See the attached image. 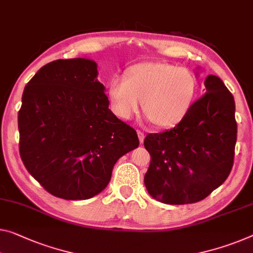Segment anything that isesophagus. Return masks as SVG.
Listing matches in <instances>:
<instances>
[{
	"instance_id": "34e87169",
	"label": "esophagus",
	"mask_w": 253,
	"mask_h": 253,
	"mask_svg": "<svg viewBox=\"0 0 253 253\" xmlns=\"http://www.w3.org/2000/svg\"><path fill=\"white\" fill-rule=\"evenodd\" d=\"M137 133H138V137H139V141H140V143H142L143 142V139H145V133H143L142 131H140V130H138L137 131Z\"/></svg>"
}]
</instances>
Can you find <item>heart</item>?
Listing matches in <instances>:
<instances>
[{
  "mask_svg": "<svg viewBox=\"0 0 253 253\" xmlns=\"http://www.w3.org/2000/svg\"><path fill=\"white\" fill-rule=\"evenodd\" d=\"M196 77L188 69L165 62H146L126 70L123 78L108 84L111 110L121 120L145 113L159 127H169L185 118L197 95Z\"/></svg>",
  "mask_w": 253,
  "mask_h": 253,
  "instance_id": "1",
  "label": "heart"
}]
</instances>
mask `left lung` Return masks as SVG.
I'll return each instance as SVG.
<instances>
[{"mask_svg": "<svg viewBox=\"0 0 253 253\" xmlns=\"http://www.w3.org/2000/svg\"><path fill=\"white\" fill-rule=\"evenodd\" d=\"M204 84L206 92L182 121L143 141L150 155L145 185L163 204L198 203L232 170L238 135L234 97L218 77L209 75Z\"/></svg>", "mask_w": 253, "mask_h": 253, "instance_id": "1", "label": "left lung"}]
</instances>
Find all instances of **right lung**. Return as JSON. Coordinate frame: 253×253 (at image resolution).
Returning a JSON list of instances; mask_svg holds the SVG:
<instances>
[{
  "label": "right lung",
  "mask_w": 253,
  "mask_h": 253,
  "mask_svg": "<svg viewBox=\"0 0 253 253\" xmlns=\"http://www.w3.org/2000/svg\"><path fill=\"white\" fill-rule=\"evenodd\" d=\"M87 59L56 60L38 70L22 94L19 151L48 193L84 200L106 188L118 159L139 146L133 127L108 108Z\"/></svg>",
  "instance_id": "obj_1"
}]
</instances>
